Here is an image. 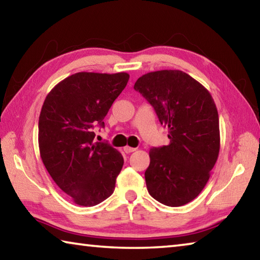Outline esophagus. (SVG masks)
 <instances>
[{
	"label": "esophagus",
	"mask_w": 260,
	"mask_h": 260,
	"mask_svg": "<svg viewBox=\"0 0 260 260\" xmlns=\"http://www.w3.org/2000/svg\"><path fill=\"white\" fill-rule=\"evenodd\" d=\"M135 150H136V148H132V147H128V146L124 147V151H125L126 153H131V152H133V151H135Z\"/></svg>",
	"instance_id": "esophagus-1"
}]
</instances>
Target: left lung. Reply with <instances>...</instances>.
I'll use <instances>...</instances> for the list:
<instances>
[{
  "label": "left lung",
  "instance_id": "1",
  "mask_svg": "<svg viewBox=\"0 0 260 260\" xmlns=\"http://www.w3.org/2000/svg\"><path fill=\"white\" fill-rule=\"evenodd\" d=\"M134 89L169 128V146L149 151L150 164L144 173L148 191L167 206L187 204L203 190L218 159L219 116L212 96L179 70L144 74Z\"/></svg>",
  "mask_w": 260,
  "mask_h": 260
}]
</instances>
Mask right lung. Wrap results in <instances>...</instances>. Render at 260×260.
<instances>
[{"instance_id":"1","label":"right lung","mask_w":260,"mask_h":260,"mask_svg":"<svg viewBox=\"0 0 260 260\" xmlns=\"http://www.w3.org/2000/svg\"><path fill=\"white\" fill-rule=\"evenodd\" d=\"M129 74L79 72L52 88L39 117V149L48 173L81 206L112 195L124 158L108 143L94 142L95 126L128 82Z\"/></svg>"}]
</instances>
